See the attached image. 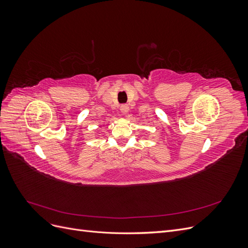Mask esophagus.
<instances>
[{
    "label": "esophagus",
    "mask_w": 248,
    "mask_h": 248,
    "mask_svg": "<svg viewBox=\"0 0 248 248\" xmlns=\"http://www.w3.org/2000/svg\"><path fill=\"white\" fill-rule=\"evenodd\" d=\"M120 109H121V111H122V114H123V115H126L127 112H128V110H129V107L127 106V104H124V106H122V107H121V108H120Z\"/></svg>",
    "instance_id": "1"
}]
</instances>
